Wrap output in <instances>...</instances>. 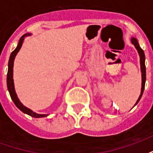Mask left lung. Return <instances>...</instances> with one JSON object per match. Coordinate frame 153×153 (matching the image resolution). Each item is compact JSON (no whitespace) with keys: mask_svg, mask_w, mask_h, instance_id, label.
Here are the masks:
<instances>
[{"mask_svg":"<svg viewBox=\"0 0 153 153\" xmlns=\"http://www.w3.org/2000/svg\"><path fill=\"white\" fill-rule=\"evenodd\" d=\"M132 43L134 45L135 48L138 50V52L139 54V56H140V65H141V72H142V88H141V93H140V96L138 97V101L136 102L135 105H137L138 102H139V100L141 99L142 95L143 93V90H144L145 87V82H146V66H145V55L142 49L139 44H138L137 39L134 38H132L131 39ZM134 105V106H135Z\"/></svg>","mask_w":153,"mask_h":153,"instance_id":"8db88e82","label":"left lung"}]
</instances>
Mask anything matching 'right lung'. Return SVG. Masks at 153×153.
<instances>
[{
    "mask_svg": "<svg viewBox=\"0 0 153 153\" xmlns=\"http://www.w3.org/2000/svg\"><path fill=\"white\" fill-rule=\"evenodd\" d=\"M29 33H26V34L23 35L19 41V43L17 47L15 48V50L13 51L10 54V60H9L8 63V73H7V88H8V91L10 95L12 101L14 102L15 104V106L18 107L19 109L21 111H23L25 114L30 115L32 117H35V118H41V117H45L47 116L48 115H41V114H37V113L33 112L32 110L28 109L26 106H25L22 104L19 100L18 97L16 95L15 90V86H14V80H13V66H14V60H15V57L16 56V54L18 53L19 51L20 50V48L22 47V44L24 42L25 37L29 36Z\"/></svg>",
    "mask_w": 153,
    "mask_h": 153,
    "instance_id": "1",
    "label": "right lung"
}]
</instances>
